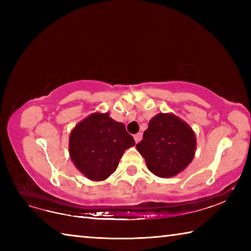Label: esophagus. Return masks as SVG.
Returning <instances> with one entry per match:
<instances>
[{
  "mask_svg": "<svg viewBox=\"0 0 251 251\" xmlns=\"http://www.w3.org/2000/svg\"><path fill=\"white\" fill-rule=\"evenodd\" d=\"M142 137H143V134L142 133H137V134L134 135V139H135L136 143L141 142L142 141Z\"/></svg>",
  "mask_w": 251,
  "mask_h": 251,
  "instance_id": "34e87169",
  "label": "esophagus"
}]
</instances>
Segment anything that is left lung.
<instances>
[{
  "label": "left lung",
  "instance_id": "obj_1",
  "mask_svg": "<svg viewBox=\"0 0 251 251\" xmlns=\"http://www.w3.org/2000/svg\"><path fill=\"white\" fill-rule=\"evenodd\" d=\"M154 175L169 178L192 163L196 137L190 126L174 114H157L136 145Z\"/></svg>",
  "mask_w": 251,
  "mask_h": 251
}]
</instances>
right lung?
Instances as JSON below:
<instances>
[{"instance_id": "1", "label": "right lung", "mask_w": 251, "mask_h": 251, "mask_svg": "<svg viewBox=\"0 0 251 251\" xmlns=\"http://www.w3.org/2000/svg\"><path fill=\"white\" fill-rule=\"evenodd\" d=\"M135 145L125 125L108 113H94L71 131L69 151L76 168L94 181L105 180L116 171L124 151Z\"/></svg>"}]
</instances>
